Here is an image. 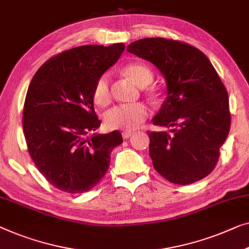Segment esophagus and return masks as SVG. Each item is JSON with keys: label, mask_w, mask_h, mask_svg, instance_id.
I'll list each match as a JSON object with an SVG mask.
<instances>
[{"label": "esophagus", "mask_w": 249, "mask_h": 249, "mask_svg": "<svg viewBox=\"0 0 249 249\" xmlns=\"http://www.w3.org/2000/svg\"><path fill=\"white\" fill-rule=\"evenodd\" d=\"M132 135H133L132 131H124V132H122V137H124V139L130 138V137H131Z\"/></svg>", "instance_id": "34e87169"}]
</instances>
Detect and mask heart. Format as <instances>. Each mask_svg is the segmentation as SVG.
I'll use <instances>...</instances> for the list:
<instances>
[{"mask_svg": "<svg viewBox=\"0 0 249 249\" xmlns=\"http://www.w3.org/2000/svg\"><path fill=\"white\" fill-rule=\"evenodd\" d=\"M124 73L139 86H147L153 81L154 75L149 67L142 63H131L124 67ZM93 100L100 107H106L111 101L110 75L101 74L93 86ZM149 110L143 103L118 104L104 113V124L113 130L130 131L146 120Z\"/></svg>", "mask_w": 249, "mask_h": 249, "instance_id": "obj_1", "label": "heart"}]
</instances>
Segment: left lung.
I'll return each mask as SVG.
<instances>
[{
    "mask_svg": "<svg viewBox=\"0 0 249 249\" xmlns=\"http://www.w3.org/2000/svg\"><path fill=\"white\" fill-rule=\"evenodd\" d=\"M154 64L166 80L167 96L153 124L172 128L148 133L154 168L174 184L186 185L213 171L229 133V99L207 56L166 38H143L127 47Z\"/></svg>",
    "mask_w": 249,
    "mask_h": 249,
    "instance_id": "left-lung-1",
    "label": "left lung"
}]
</instances>
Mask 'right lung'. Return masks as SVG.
I'll return each mask as SVG.
<instances>
[{"mask_svg": "<svg viewBox=\"0 0 249 249\" xmlns=\"http://www.w3.org/2000/svg\"><path fill=\"white\" fill-rule=\"evenodd\" d=\"M124 44L80 46L53 56L32 77L23 107L28 151L47 181L64 192L92 190L107 174L121 133H93L100 127L93 86L117 63Z\"/></svg>", "mask_w": 249, "mask_h": 249, "instance_id": "add662e5", "label": "right lung"}]
</instances>
